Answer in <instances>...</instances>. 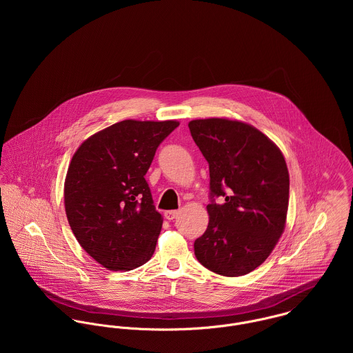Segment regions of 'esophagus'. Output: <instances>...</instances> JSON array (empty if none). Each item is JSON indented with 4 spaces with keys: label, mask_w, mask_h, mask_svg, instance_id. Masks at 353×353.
I'll list each match as a JSON object with an SVG mask.
<instances>
[{
    "label": "esophagus",
    "mask_w": 353,
    "mask_h": 353,
    "mask_svg": "<svg viewBox=\"0 0 353 353\" xmlns=\"http://www.w3.org/2000/svg\"><path fill=\"white\" fill-rule=\"evenodd\" d=\"M178 214H179V210H165L164 212V217L167 219V220H174V219H176L178 217Z\"/></svg>",
    "instance_id": "obj_1"
}]
</instances>
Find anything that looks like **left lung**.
Masks as SVG:
<instances>
[{
    "mask_svg": "<svg viewBox=\"0 0 353 353\" xmlns=\"http://www.w3.org/2000/svg\"><path fill=\"white\" fill-rule=\"evenodd\" d=\"M209 164L208 228L194 242L206 269L227 277L250 273L285 228L290 174L279 147L252 125L227 118L189 122ZM214 196L225 202L216 204Z\"/></svg>",
    "mask_w": 353,
    "mask_h": 353,
    "instance_id": "1",
    "label": "left lung"
}]
</instances>
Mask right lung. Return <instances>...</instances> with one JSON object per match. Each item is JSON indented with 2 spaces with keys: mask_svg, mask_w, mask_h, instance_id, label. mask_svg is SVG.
Instances as JSON below:
<instances>
[{
  "mask_svg": "<svg viewBox=\"0 0 353 353\" xmlns=\"http://www.w3.org/2000/svg\"><path fill=\"white\" fill-rule=\"evenodd\" d=\"M178 121L114 123L87 139L68 168L63 199L80 243L108 270H132L151 259L163 217L145 174Z\"/></svg>",
  "mask_w": 353,
  "mask_h": 353,
  "instance_id": "1",
  "label": "right lung"
}]
</instances>
